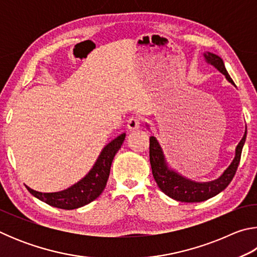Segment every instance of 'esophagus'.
<instances>
[{
  "label": "esophagus",
  "instance_id": "1",
  "mask_svg": "<svg viewBox=\"0 0 257 257\" xmlns=\"http://www.w3.org/2000/svg\"><path fill=\"white\" fill-rule=\"evenodd\" d=\"M141 127V120L137 116H133L130 118L127 122V128L129 132H135V130H138Z\"/></svg>",
  "mask_w": 257,
  "mask_h": 257
}]
</instances>
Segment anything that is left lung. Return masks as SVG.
I'll use <instances>...</instances> for the list:
<instances>
[{"instance_id":"obj_1","label":"left lung","mask_w":257,"mask_h":257,"mask_svg":"<svg viewBox=\"0 0 257 257\" xmlns=\"http://www.w3.org/2000/svg\"><path fill=\"white\" fill-rule=\"evenodd\" d=\"M204 58L207 63L215 67L221 73H223L225 78L233 84L231 78H230L227 69L224 67L222 59L216 54L206 52L204 53ZM234 85V84H233ZM247 128L243 134V137L236 147V155L232 160L231 164L229 165L222 176L217 179L208 182H196L187 178L182 177L175 170L168 167L167 161H165L163 151L161 149L159 142L156 141L154 136L150 137V162L152 167V173L158 184L159 188L163 191L165 195L171 197L176 201L185 202V203H198L206 201V199L215 196L227 188V186L231 182L232 178L236 175L238 164L240 162V156L243 144L246 141Z\"/></svg>"}]
</instances>
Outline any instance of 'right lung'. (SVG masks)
I'll return each mask as SVG.
<instances>
[{
  "instance_id": "1",
  "label": "right lung",
  "mask_w": 257,
  "mask_h": 257,
  "mask_svg": "<svg viewBox=\"0 0 257 257\" xmlns=\"http://www.w3.org/2000/svg\"><path fill=\"white\" fill-rule=\"evenodd\" d=\"M125 138V134L113 139L112 142L104 147L98 159L95 162L87 175L68 189H64L58 193H40L28 186L30 194L42 202H45L51 206L62 208V210H75V208L87 205L94 199H96L102 194L106 186V182L110 176V169L112 161L114 159L116 152L120 150L121 145Z\"/></svg>"
}]
</instances>
